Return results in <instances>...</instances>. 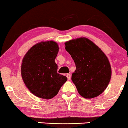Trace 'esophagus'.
Here are the masks:
<instances>
[{
	"instance_id": "esophagus-1",
	"label": "esophagus",
	"mask_w": 128,
	"mask_h": 128,
	"mask_svg": "<svg viewBox=\"0 0 128 128\" xmlns=\"http://www.w3.org/2000/svg\"><path fill=\"white\" fill-rule=\"evenodd\" d=\"M66 77H67V78H68V80H70V78H71V76H70V74H66Z\"/></svg>"
}]
</instances>
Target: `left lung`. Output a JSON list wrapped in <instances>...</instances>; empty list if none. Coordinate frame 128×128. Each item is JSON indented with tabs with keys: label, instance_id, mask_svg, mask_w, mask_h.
Returning <instances> with one entry per match:
<instances>
[{
	"label": "left lung",
	"instance_id": "8db88e82",
	"mask_svg": "<svg viewBox=\"0 0 128 128\" xmlns=\"http://www.w3.org/2000/svg\"><path fill=\"white\" fill-rule=\"evenodd\" d=\"M64 44L76 64L72 80L78 92L86 98L97 97L106 90L111 79V68L107 57L86 38L70 40Z\"/></svg>",
	"mask_w": 128,
	"mask_h": 128
}]
</instances>
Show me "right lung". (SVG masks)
Returning a JSON list of instances; mask_svg holds the SVG:
<instances>
[{
  "label": "right lung",
  "instance_id": "add662e5",
  "mask_svg": "<svg viewBox=\"0 0 128 128\" xmlns=\"http://www.w3.org/2000/svg\"><path fill=\"white\" fill-rule=\"evenodd\" d=\"M59 51L57 43L41 42L30 49L22 64V76L28 90L36 97L51 99L67 81L58 73L55 59Z\"/></svg>",
  "mask_w": 128,
  "mask_h": 128
}]
</instances>
